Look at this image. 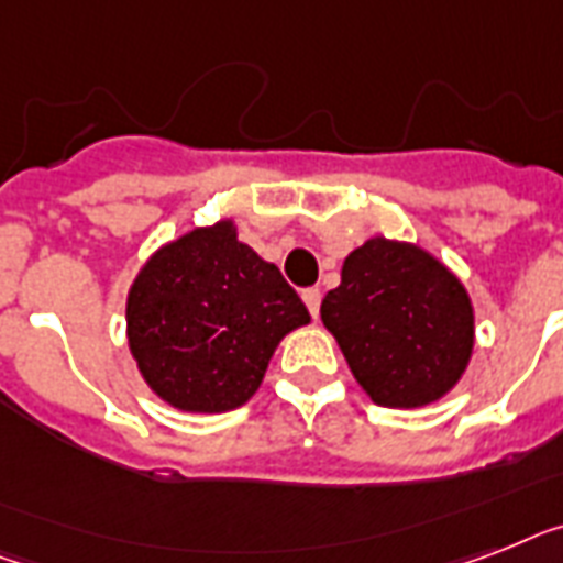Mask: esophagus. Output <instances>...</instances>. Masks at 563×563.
I'll list each match as a JSON object with an SVG mask.
<instances>
[{
	"instance_id": "esophagus-1",
	"label": "esophagus",
	"mask_w": 563,
	"mask_h": 563,
	"mask_svg": "<svg viewBox=\"0 0 563 563\" xmlns=\"http://www.w3.org/2000/svg\"><path fill=\"white\" fill-rule=\"evenodd\" d=\"M301 299L308 305L310 316H319V305H322V292L316 290V287H308V290H301Z\"/></svg>"
}]
</instances>
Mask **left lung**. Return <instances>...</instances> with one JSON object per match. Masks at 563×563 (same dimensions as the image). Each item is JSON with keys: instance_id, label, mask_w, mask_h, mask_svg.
<instances>
[{"instance_id": "obj_1", "label": "left lung", "mask_w": 563, "mask_h": 563, "mask_svg": "<svg viewBox=\"0 0 563 563\" xmlns=\"http://www.w3.org/2000/svg\"><path fill=\"white\" fill-rule=\"evenodd\" d=\"M356 383L376 406L417 408L452 391L472 356L475 316L466 290L426 250L371 239L342 264L322 299Z\"/></svg>"}]
</instances>
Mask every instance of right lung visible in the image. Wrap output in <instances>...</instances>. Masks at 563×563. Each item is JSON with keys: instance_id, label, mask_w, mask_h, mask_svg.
<instances>
[{"instance_id": "add662e5", "label": "right lung", "mask_w": 563, "mask_h": 563, "mask_svg": "<svg viewBox=\"0 0 563 563\" xmlns=\"http://www.w3.org/2000/svg\"><path fill=\"white\" fill-rule=\"evenodd\" d=\"M310 322L299 292L232 221L157 250L125 305L129 347L148 388L184 411L244 406L282 336Z\"/></svg>"}]
</instances>
